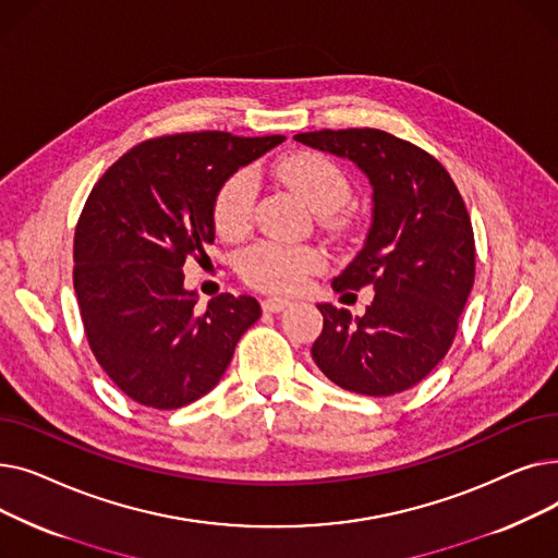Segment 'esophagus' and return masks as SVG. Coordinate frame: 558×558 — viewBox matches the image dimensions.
<instances>
[{
	"mask_svg": "<svg viewBox=\"0 0 558 558\" xmlns=\"http://www.w3.org/2000/svg\"><path fill=\"white\" fill-rule=\"evenodd\" d=\"M289 305H291V303H289L287 299H264V301H262V310H264V312H271V314L284 312Z\"/></svg>",
	"mask_w": 558,
	"mask_h": 558,
	"instance_id": "1",
	"label": "esophagus"
}]
</instances>
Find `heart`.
<instances>
[{
  "instance_id": "heart-1",
  "label": "heart",
  "mask_w": 558,
  "mask_h": 558,
  "mask_svg": "<svg viewBox=\"0 0 558 558\" xmlns=\"http://www.w3.org/2000/svg\"><path fill=\"white\" fill-rule=\"evenodd\" d=\"M274 175L296 192L318 215L341 210L350 198V181L343 169L320 154H291L274 165ZM255 203V179L248 169L234 171L215 198V226L226 240L242 238L248 230ZM326 257L318 248L280 242H259L242 253V278L269 294H291L303 287L310 274L324 269Z\"/></svg>"
}]
</instances>
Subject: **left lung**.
I'll list each match as a JSON object with an SVG mask.
<instances>
[{
    "label": "left lung",
    "instance_id": "left-lung-1",
    "mask_svg": "<svg viewBox=\"0 0 558 558\" xmlns=\"http://www.w3.org/2000/svg\"><path fill=\"white\" fill-rule=\"evenodd\" d=\"M348 158L371 183L364 246L332 280L335 291L371 287L364 316L320 303L324 332L312 357L345 391L412 389L452 345L475 282V238L446 167L387 131H314L294 137Z\"/></svg>",
    "mask_w": 558,
    "mask_h": 558
}]
</instances>
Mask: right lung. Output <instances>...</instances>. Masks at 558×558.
<instances>
[{"label": "right lung", "instance_id": "obj_1", "mask_svg": "<svg viewBox=\"0 0 558 558\" xmlns=\"http://www.w3.org/2000/svg\"><path fill=\"white\" fill-rule=\"evenodd\" d=\"M282 140L203 131L142 142L87 196L74 234V291L97 362L135 402L179 409L213 391L262 316L253 296L232 294L196 312L183 264L208 257L228 175Z\"/></svg>", "mask_w": 558, "mask_h": 558}]
</instances>
